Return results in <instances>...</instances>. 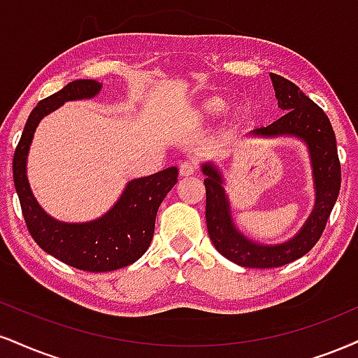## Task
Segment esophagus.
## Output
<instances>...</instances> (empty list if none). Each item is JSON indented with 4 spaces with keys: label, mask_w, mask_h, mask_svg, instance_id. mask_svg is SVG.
I'll return each mask as SVG.
<instances>
[{
    "label": "esophagus",
    "mask_w": 358,
    "mask_h": 358,
    "mask_svg": "<svg viewBox=\"0 0 358 358\" xmlns=\"http://www.w3.org/2000/svg\"><path fill=\"white\" fill-rule=\"evenodd\" d=\"M196 171V163L193 160H187L180 165V175L182 176H190Z\"/></svg>",
    "instance_id": "obj_1"
}]
</instances>
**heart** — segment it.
<instances>
[{"mask_svg":"<svg viewBox=\"0 0 358 358\" xmlns=\"http://www.w3.org/2000/svg\"><path fill=\"white\" fill-rule=\"evenodd\" d=\"M223 108H225V101L220 100V98H210L206 100L203 105H201V113L208 115V116H215L218 113H222Z\"/></svg>","mask_w":358,"mask_h":358,"instance_id":"1","label":"heart"}]
</instances>
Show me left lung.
Instances as JSON below:
<instances>
[{"label":"left lung","mask_w":358,"mask_h":358,"mask_svg":"<svg viewBox=\"0 0 358 358\" xmlns=\"http://www.w3.org/2000/svg\"><path fill=\"white\" fill-rule=\"evenodd\" d=\"M278 106L287 113L268 127L253 130V135L277 136L294 135L308 145L315 176V208L300 234L282 245H258L236 230L231 220L230 206L222 187V175L212 163H205L203 180L206 190V228L215 248L236 265L248 268H275L296 260L310 252L324 234L331 208L340 192V160L337 141L329 116L313 103L296 85L283 76L270 73Z\"/></svg>","instance_id":"obj_1"}]
</instances>
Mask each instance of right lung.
Segmentation results:
<instances>
[{
	"label": "right lung",
	"instance_id": "1",
	"mask_svg": "<svg viewBox=\"0 0 358 358\" xmlns=\"http://www.w3.org/2000/svg\"><path fill=\"white\" fill-rule=\"evenodd\" d=\"M100 88L101 85L94 80H76L41 100L28 116L13 157L16 193L34 242L63 264L96 273L123 268L143 255L153 238L158 206L178 182V168L175 166L133 180L113 208L90 223H62L43 212L27 178V157L33 133L43 116L64 101L92 98Z\"/></svg>",
	"mask_w": 358,
	"mask_h": 358
}]
</instances>
